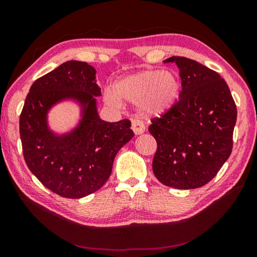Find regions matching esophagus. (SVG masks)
Returning <instances> with one entry per match:
<instances>
[{
  "label": "esophagus",
  "instance_id": "esophagus-1",
  "mask_svg": "<svg viewBox=\"0 0 257 257\" xmlns=\"http://www.w3.org/2000/svg\"><path fill=\"white\" fill-rule=\"evenodd\" d=\"M132 129L135 133V135H141L145 132V125L143 123V121L138 119H133L132 120Z\"/></svg>",
  "mask_w": 257,
  "mask_h": 257
}]
</instances>
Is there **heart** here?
Masks as SVG:
<instances>
[{
    "instance_id": "obj_1",
    "label": "heart",
    "mask_w": 257,
    "mask_h": 257,
    "mask_svg": "<svg viewBox=\"0 0 257 257\" xmlns=\"http://www.w3.org/2000/svg\"><path fill=\"white\" fill-rule=\"evenodd\" d=\"M181 84L175 73L162 70H145L120 79L115 93L106 92L105 99L113 106L121 105V99L141 103L146 115H162L176 105L180 96Z\"/></svg>"
}]
</instances>
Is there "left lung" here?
<instances>
[{"instance_id":"left-lung-1","label":"left lung","mask_w":257,"mask_h":257,"mask_svg":"<svg viewBox=\"0 0 257 257\" xmlns=\"http://www.w3.org/2000/svg\"><path fill=\"white\" fill-rule=\"evenodd\" d=\"M164 62L179 68L182 90L176 105L152 119L149 127L158 143L153 172L172 188H198L216 176L231 154L236 103L214 70L184 56Z\"/></svg>"}]
</instances>
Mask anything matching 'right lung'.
<instances>
[{
  "instance_id": "1",
  "label": "right lung",
  "mask_w": 257,
  "mask_h": 257,
  "mask_svg": "<svg viewBox=\"0 0 257 257\" xmlns=\"http://www.w3.org/2000/svg\"><path fill=\"white\" fill-rule=\"evenodd\" d=\"M95 69L68 61L34 82L20 114L19 129L26 164L46 188L66 198H81L98 190L112 172L116 153L134 136L128 119L106 122L98 116L101 88ZM72 98L83 105L80 125L58 137L47 125V112Z\"/></svg>"
}]
</instances>
